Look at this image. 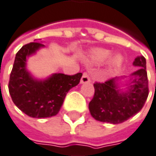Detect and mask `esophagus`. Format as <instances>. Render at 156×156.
Masks as SVG:
<instances>
[{"label": "esophagus", "mask_w": 156, "mask_h": 156, "mask_svg": "<svg viewBox=\"0 0 156 156\" xmlns=\"http://www.w3.org/2000/svg\"><path fill=\"white\" fill-rule=\"evenodd\" d=\"M90 82H91V78L89 77V75L87 73H84L82 78H81L80 83L81 84H87V83H90Z\"/></svg>", "instance_id": "34e87169"}]
</instances>
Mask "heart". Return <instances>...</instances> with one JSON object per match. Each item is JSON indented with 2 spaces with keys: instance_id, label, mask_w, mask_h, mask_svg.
<instances>
[{
  "instance_id": "b5f03b06",
  "label": "heart",
  "mask_w": 156,
  "mask_h": 156,
  "mask_svg": "<svg viewBox=\"0 0 156 156\" xmlns=\"http://www.w3.org/2000/svg\"><path fill=\"white\" fill-rule=\"evenodd\" d=\"M112 52L103 48H93L87 53V61L92 65H101L110 58ZM123 62V57L120 54L114 55L110 61L112 67L118 68Z\"/></svg>"
}]
</instances>
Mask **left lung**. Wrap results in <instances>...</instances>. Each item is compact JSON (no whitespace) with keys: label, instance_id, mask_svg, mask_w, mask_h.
Returning a JSON list of instances; mask_svg holds the SVG:
<instances>
[{"label":"left lung","instance_id":"1","mask_svg":"<svg viewBox=\"0 0 156 156\" xmlns=\"http://www.w3.org/2000/svg\"><path fill=\"white\" fill-rule=\"evenodd\" d=\"M133 65L140 68L133 72L124 85L120 80L126 77H116L105 83L93 85L95 92L89 103V110L96 120L111 124L122 123L143 107L148 96L145 58L137 57ZM123 86L125 90L122 89Z\"/></svg>","mask_w":156,"mask_h":156}]
</instances>
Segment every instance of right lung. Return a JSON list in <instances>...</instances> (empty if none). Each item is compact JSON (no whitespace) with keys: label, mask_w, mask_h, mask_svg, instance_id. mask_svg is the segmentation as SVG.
Masks as SVG:
<instances>
[{"label":"right lung","mask_w":156,"mask_h":156,"mask_svg":"<svg viewBox=\"0 0 156 156\" xmlns=\"http://www.w3.org/2000/svg\"><path fill=\"white\" fill-rule=\"evenodd\" d=\"M41 43H30L16 55L9 91L13 102L28 116L50 118L60 111L67 92L79 84L82 73L69 76L54 73L45 79L36 78L27 69L28 58L44 48Z\"/></svg>","instance_id":"obj_1"}]
</instances>
